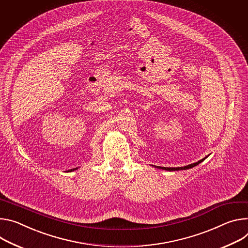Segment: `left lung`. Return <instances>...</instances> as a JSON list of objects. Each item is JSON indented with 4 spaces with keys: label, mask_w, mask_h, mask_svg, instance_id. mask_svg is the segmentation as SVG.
<instances>
[{
    "label": "left lung",
    "mask_w": 248,
    "mask_h": 248,
    "mask_svg": "<svg viewBox=\"0 0 248 248\" xmlns=\"http://www.w3.org/2000/svg\"><path fill=\"white\" fill-rule=\"evenodd\" d=\"M207 157V156H206ZM202 158L200 160H198L197 162H194V163H191V164H188V166H185V167H181V168H163V167H156V166H153L155 167V169H158V170H169V171H176V170H189V169H192L194 168L196 166H198L199 163H201L203 160H205V158Z\"/></svg>",
    "instance_id": "8db88e82"
}]
</instances>
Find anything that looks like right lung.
Wrapping results in <instances>:
<instances>
[{
	"instance_id": "1",
	"label": "right lung",
	"mask_w": 248,
	"mask_h": 248,
	"mask_svg": "<svg viewBox=\"0 0 248 248\" xmlns=\"http://www.w3.org/2000/svg\"><path fill=\"white\" fill-rule=\"evenodd\" d=\"M78 170V168H76V169H73V170H68V171H73V170Z\"/></svg>"
}]
</instances>
